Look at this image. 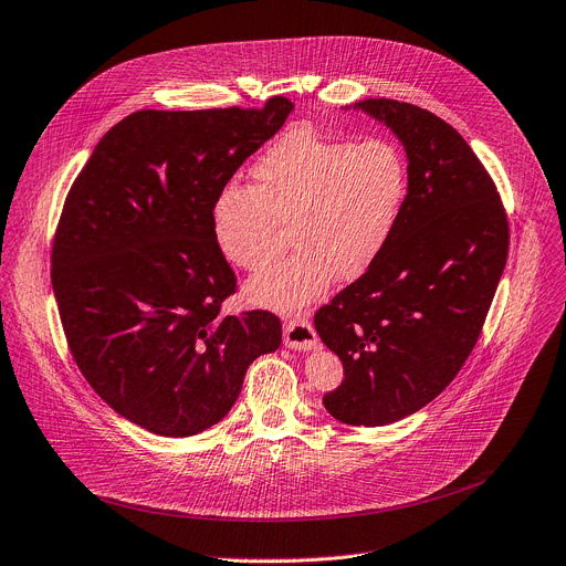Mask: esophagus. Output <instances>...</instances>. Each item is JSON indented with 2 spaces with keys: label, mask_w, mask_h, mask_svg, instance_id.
Listing matches in <instances>:
<instances>
[{
  "label": "esophagus",
  "mask_w": 566,
  "mask_h": 566,
  "mask_svg": "<svg viewBox=\"0 0 566 566\" xmlns=\"http://www.w3.org/2000/svg\"><path fill=\"white\" fill-rule=\"evenodd\" d=\"M283 342L294 352H311L319 344L317 333L308 319H287L283 324Z\"/></svg>",
  "instance_id": "obj_1"
}]
</instances>
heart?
<instances>
[{"mask_svg": "<svg viewBox=\"0 0 566 566\" xmlns=\"http://www.w3.org/2000/svg\"><path fill=\"white\" fill-rule=\"evenodd\" d=\"M251 188L227 186L210 212L231 265L263 270L290 229L296 251L249 281L253 306L294 315L335 281L363 276L392 240L410 190L401 149L380 138L339 140L294 128L251 169Z\"/></svg>", "mask_w": 566, "mask_h": 566, "instance_id": "1", "label": "heart"}]
</instances>
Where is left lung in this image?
Here are the masks:
<instances>
[{
  "instance_id": "8db88e82",
  "label": "left lung",
  "mask_w": 566,
  "mask_h": 566,
  "mask_svg": "<svg viewBox=\"0 0 566 566\" xmlns=\"http://www.w3.org/2000/svg\"><path fill=\"white\" fill-rule=\"evenodd\" d=\"M406 147L410 190L376 263L315 315L344 365L324 397L342 423H395L438 397L483 331L507 260L510 229L496 186L451 124L397 102L354 104Z\"/></svg>"
}]
</instances>
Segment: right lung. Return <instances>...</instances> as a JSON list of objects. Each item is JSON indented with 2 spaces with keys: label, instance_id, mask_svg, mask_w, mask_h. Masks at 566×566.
Segmentation results:
<instances>
[{
  "label": "right lung",
  "instance_id": "1",
  "mask_svg": "<svg viewBox=\"0 0 566 566\" xmlns=\"http://www.w3.org/2000/svg\"><path fill=\"white\" fill-rule=\"evenodd\" d=\"M294 104L138 111L99 140L72 184L52 285L72 358L124 419L190 438L233 408L249 365L281 344L268 311L222 317L235 274L212 203Z\"/></svg>",
  "mask_w": 566,
  "mask_h": 566
}]
</instances>
